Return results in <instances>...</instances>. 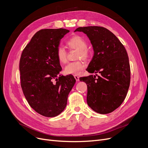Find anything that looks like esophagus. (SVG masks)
Segmentation results:
<instances>
[{
	"mask_svg": "<svg viewBox=\"0 0 148 148\" xmlns=\"http://www.w3.org/2000/svg\"><path fill=\"white\" fill-rule=\"evenodd\" d=\"M74 78L76 80L77 82H79V77L77 76V75H74Z\"/></svg>",
	"mask_w": 148,
	"mask_h": 148,
	"instance_id": "obj_1",
	"label": "esophagus"
}]
</instances>
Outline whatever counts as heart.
I'll return each mask as SVG.
<instances>
[{
    "label": "heart",
    "instance_id": "obj_1",
    "mask_svg": "<svg viewBox=\"0 0 148 148\" xmlns=\"http://www.w3.org/2000/svg\"><path fill=\"white\" fill-rule=\"evenodd\" d=\"M66 44L70 50H76L75 58L82 59L84 60L89 59L90 56V51L87 48L86 40L79 35H75L69 38ZM56 56L61 64H65L67 60V51L63 47L59 46L56 50ZM84 68V65L81 60L70 62L65 68V73L68 75H77L81 73Z\"/></svg>",
    "mask_w": 148,
    "mask_h": 148
}]
</instances>
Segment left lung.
Listing matches in <instances>:
<instances>
[{
    "label": "left lung",
    "instance_id": "1",
    "mask_svg": "<svg viewBox=\"0 0 148 148\" xmlns=\"http://www.w3.org/2000/svg\"><path fill=\"white\" fill-rule=\"evenodd\" d=\"M89 37L94 51L87 71L99 73L80 78L87 84V103L97 113H110L125 99L130 83L128 54L119 39L107 29L100 26L80 27Z\"/></svg>",
    "mask_w": 148,
    "mask_h": 148
}]
</instances>
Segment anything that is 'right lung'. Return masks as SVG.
Returning a JSON list of instances; mask_svg holds the SVG:
<instances>
[{"instance_id": "obj_1", "label": "right lung", "mask_w": 148, "mask_h": 148, "mask_svg": "<svg viewBox=\"0 0 148 148\" xmlns=\"http://www.w3.org/2000/svg\"><path fill=\"white\" fill-rule=\"evenodd\" d=\"M69 30L41 29L23 50L19 64L21 86L30 106L45 117H54L64 110L75 83L72 75H59L56 56L60 41Z\"/></svg>"}]
</instances>
